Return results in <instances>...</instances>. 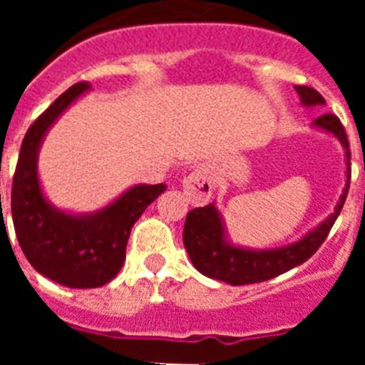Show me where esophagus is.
I'll return each instance as SVG.
<instances>
[{
  "instance_id": "1",
  "label": "esophagus",
  "mask_w": 365,
  "mask_h": 365,
  "mask_svg": "<svg viewBox=\"0 0 365 365\" xmlns=\"http://www.w3.org/2000/svg\"><path fill=\"white\" fill-rule=\"evenodd\" d=\"M182 192L188 201L195 206H202L212 197L210 173L206 170H195L182 180Z\"/></svg>"
}]
</instances>
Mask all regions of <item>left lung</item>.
I'll return each mask as SVG.
<instances>
[{"label":"left lung","instance_id":"obj_1","mask_svg":"<svg viewBox=\"0 0 365 365\" xmlns=\"http://www.w3.org/2000/svg\"><path fill=\"white\" fill-rule=\"evenodd\" d=\"M294 89L299 95V102L303 108L325 106L324 96L312 87L294 86ZM311 125L314 130L333 135L346 153V186L341 190L334 210L324 221L318 222L312 230L303 234L299 240L292 241V243L274 248H250L232 243L227 234V227H225V219L217 210L215 202L201 206V208H193L186 215L182 243H185L193 267L201 274H205L206 278L219 279V282L230 283V285L267 282V279L276 278L279 274L305 263L324 243L329 230L333 228L334 221L340 215L341 206L346 202L351 179V151L346 130L338 117L325 113L316 118Z\"/></svg>","mask_w":365,"mask_h":365}]
</instances>
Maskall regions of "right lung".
Listing matches in <instances>:
<instances>
[{"mask_svg": "<svg viewBox=\"0 0 365 365\" xmlns=\"http://www.w3.org/2000/svg\"><path fill=\"white\" fill-rule=\"evenodd\" d=\"M91 86L74 83L29 128L12 180L16 237L34 269L69 289H96L111 282L125 259V245L137 219L166 185H135L95 212L62 210L45 195L38 155L45 135Z\"/></svg>", "mask_w": 365, "mask_h": 365, "instance_id": "obj_1", "label": "right lung"}]
</instances>
